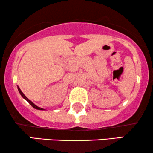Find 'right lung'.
Wrapping results in <instances>:
<instances>
[{
    "label": "right lung",
    "mask_w": 153,
    "mask_h": 153,
    "mask_svg": "<svg viewBox=\"0 0 153 153\" xmlns=\"http://www.w3.org/2000/svg\"><path fill=\"white\" fill-rule=\"evenodd\" d=\"M18 90H19V93H20L21 96H22V97H23V98H24V99H26V101H28V102H29V104H31V106H32L33 107H34V108H36V109H38V110H44V109H43V108H40V107H38L37 106H36V105H35L34 103H33V102H31V101H30V100H29V99H28V98H27V97H26V96H25V95H24V94H23V93H22V91H21V89H20V88H19V87H18Z\"/></svg>",
    "instance_id": "right-lung-1"
}]
</instances>
